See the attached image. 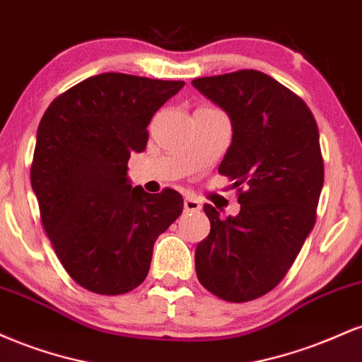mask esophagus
Masks as SVG:
<instances>
[{
  "label": "esophagus",
  "instance_id": "1",
  "mask_svg": "<svg viewBox=\"0 0 362 362\" xmlns=\"http://www.w3.org/2000/svg\"><path fill=\"white\" fill-rule=\"evenodd\" d=\"M184 211L185 213H197L201 211V202L195 201L192 197H185L184 199Z\"/></svg>",
  "mask_w": 362,
  "mask_h": 362
}]
</instances>
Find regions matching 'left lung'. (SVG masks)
Here are the masks:
<instances>
[{
  "label": "left lung",
  "instance_id": "8db88e82",
  "mask_svg": "<svg viewBox=\"0 0 362 362\" xmlns=\"http://www.w3.org/2000/svg\"><path fill=\"white\" fill-rule=\"evenodd\" d=\"M192 85L230 115L233 139L219 173L233 182L240 202V214L224 221L204 204L211 231L195 248V272L224 301L257 300L284 279L317 221V122L301 97L255 69Z\"/></svg>",
  "mask_w": 362,
  "mask_h": 362
}]
</instances>
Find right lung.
Instances as JSON below:
<instances>
[{"mask_svg":"<svg viewBox=\"0 0 362 362\" xmlns=\"http://www.w3.org/2000/svg\"><path fill=\"white\" fill-rule=\"evenodd\" d=\"M184 85L102 73L54 98L40 120L30 167L40 219L64 271L91 293L138 288L156 238L184 209L177 190L151 195L127 178L149 120Z\"/></svg>","mask_w":362,"mask_h":362,"instance_id":"right-lung-1","label":"right lung"}]
</instances>
